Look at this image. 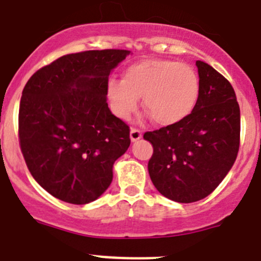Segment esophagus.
Returning <instances> with one entry per match:
<instances>
[{
    "instance_id": "obj_1",
    "label": "esophagus",
    "mask_w": 261,
    "mask_h": 261,
    "mask_svg": "<svg viewBox=\"0 0 261 261\" xmlns=\"http://www.w3.org/2000/svg\"><path fill=\"white\" fill-rule=\"evenodd\" d=\"M141 137H142V132L141 130L137 129V128H130V139H132V142L138 141Z\"/></svg>"
}]
</instances>
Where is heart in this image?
Segmentation results:
<instances>
[{
  "instance_id": "obj_1",
  "label": "heart",
  "mask_w": 261,
  "mask_h": 261,
  "mask_svg": "<svg viewBox=\"0 0 261 261\" xmlns=\"http://www.w3.org/2000/svg\"><path fill=\"white\" fill-rule=\"evenodd\" d=\"M200 92L199 76L189 64L171 59H142L129 64L123 80L110 79L108 97L113 112L128 119L143 109L156 124L167 127L181 123L197 107Z\"/></svg>"
}]
</instances>
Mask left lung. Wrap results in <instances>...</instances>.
I'll return each instance as SVG.
<instances>
[{
  "label": "left lung",
  "mask_w": 261,
  "mask_h": 261,
  "mask_svg": "<svg viewBox=\"0 0 261 261\" xmlns=\"http://www.w3.org/2000/svg\"><path fill=\"white\" fill-rule=\"evenodd\" d=\"M200 92L192 114L174 125L146 132L153 146L148 172L164 197L193 203L208 197L231 170L240 147V107L229 84L197 61Z\"/></svg>",
  "instance_id": "obj_1"
}]
</instances>
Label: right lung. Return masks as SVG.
<instances>
[{"instance_id": "right-lung-1", "label": "right lung", "mask_w": 261, "mask_h": 261, "mask_svg": "<svg viewBox=\"0 0 261 261\" xmlns=\"http://www.w3.org/2000/svg\"><path fill=\"white\" fill-rule=\"evenodd\" d=\"M125 49L66 54L38 69L22 90L19 143L38 184L54 198L87 204L113 180L130 144L129 125L108 108L109 74Z\"/></svg>"}]
</instances>
